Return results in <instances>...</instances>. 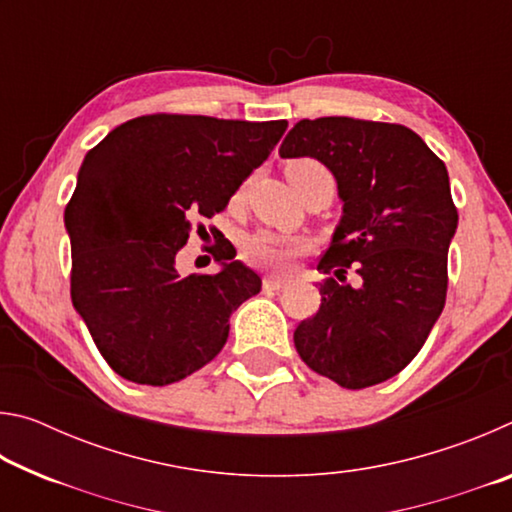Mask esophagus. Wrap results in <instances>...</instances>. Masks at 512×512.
I'll return each mask as SVG.
<instances>
[{
	"label": "esophagus",
	"instance_id": "esophagus-1",
	"mask_svg": "<svg viewBox=\"0 0 512 512\" xmlns=\"http://www.w3.org/2000/svg\"><path fill=\"white\" fill-rule=\"evenodd\" d=\"M282 287H287V280L277 275H266L264 277V291H280Z\"/></svg>",
	"mask_w": 512,
	"mask_h": 512
}]
</instances>
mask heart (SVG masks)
<instances>
[{"label": "heart", "mask_w": 512, "mask_h": 512, "mask_svg": "<svg viewBox=\"0 0 512 512\" xmlns=\"http://www.w3.org/2000/svg\"><path fill=\"white\" fill-rule=\"evenodd\" d=\"M287 176L293 187L305 183L311 176H329V171L316 160H293L287 164ZM239 198V194H237ZM309 241L302 237L277 235L271 230H257L244 239V259L253 266L271 268V271H289L293 259L305 255Z\"/></svg>", "instance_id": "1"}]
</instances>
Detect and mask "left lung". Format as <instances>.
<instances>
[{"label": "left lung", "mask_w": 512, "mask_h": 512, "mask_svg": "<svg viewBox=\"0 0 512 512\" xmlns=\"http://www.w3.org/2000/svg\"><path fill=\"white\" fill-rule=\"evenodd\" d=\"M282 158L334 173L343 219L320 257V307L293 332L307 366L348 391L381 384L413 361L447 298V250L458 210L445 162L402 124L302 119ZM354 270V285L344 282Z\"/></svg>", "instance_id": "1"}]
</instances>
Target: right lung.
Instances as JSON below:
<instances>
[{"label": "right lung", "instance_id": "obj_1", "mask_svg": "<svg viewBox=\"0 0 512 512\" xmlns=\"http://www.w3.org/2000/svg\"><path fill=\"white\" fill-rule=\"evenodd\" d=\"M287 126L155 112L117 126L85 155L65 207L69 293L119 377L169 386L221 352L230 314L262 280L235 262L228 239L214 253L225 262L219 273L183 277L176 255L194 223L201 235V219L228 207Z\"/></svg>", "mask_w": 512, "mask_h": 512}]
</instances>
